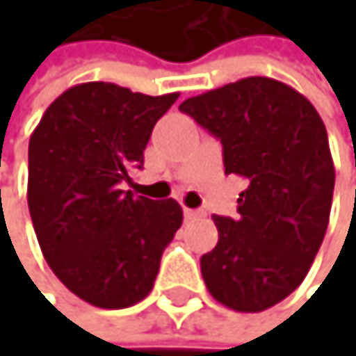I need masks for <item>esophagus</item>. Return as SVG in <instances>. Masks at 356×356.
Returning a JSON list of instances; mask_svg holds the SVG:
<instances>
[{
  "mask_svg": "<svg viewBox=\"0 0 356 356\" xmlns=\"http://www.w3.org/2000/svg\"><path fill=\"white\" fill-rule=\"evenodd\" d=\"M184 216H186V220H198V218H202V211H198V209H184Z\"/></svg>",
  "mask_w": 356,
  "mask_h": 356,
  "instance_id": "34e87169",
  "label": "esophagus"
}]
</instances>
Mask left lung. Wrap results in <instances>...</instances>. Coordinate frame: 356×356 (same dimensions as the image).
Here are the masks:
<instances>
[{
	"instance_id": "8db88e82",
	"label": "left lung",
	"mask_w": 356,
	"mask_h": 356,
	"mask_svg": "<svg viewBox=\"0 0 356 356\" xmlns=\"http://www.w3.org/2000/svg\"><path fill=\"white\" fill-rule=\"evenodd\" d=\"M179 111L222 140L226 175L248 179L239 218L213 216L220 239L200 258L204 286L230 309L263 312L299 289L325 239L335 186L327 128L305 95L267 76Z\"/></svg>"
}]
</instances>
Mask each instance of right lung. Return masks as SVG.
<instances>
[{"mask_svg": "<svg viewBox=\"0 0 356 356\" xmlns=\"http://www.w3.org/2000/svg\"><path fill=\"white\" fill-rule=\"evenodd\" d=\"M177 98L81 83L44 111L29 138L27 204L40 250L65 289L95 307H130L152 293L184 222L177 200L121 190Z\"/></svg>", "mask_w": 356, "mask_h": 356, "instance_id": "right-lung-1", "label": "right lung"}]
</instances>
